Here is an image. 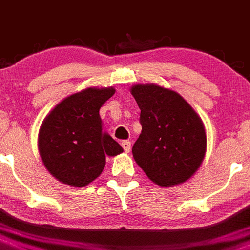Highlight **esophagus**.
Instances as JSON below:
<instances>
[{
  "mask_svg": "<svg viewBox=\"0 0 250 250\" xmlns=\"http://www.w3.org/2000/svg\"><path fill=\"white\" fill-rule=\"evenodd\" d=\"M122 146H123V149H124L125 153H130V150H131V142H128V141H123Z\"/></svg>",
  "mask_w": 250,
  "mask_h": 250,
  "instance_id": "1",
  "label": "esophagus"
}]
</instances>
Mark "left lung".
<instances>
[{
	"instance_id": "obj_1",
	"label": "left lung",
	"mask_w": 250,
	"mask_h": 250,
	"mask_svg": "<svg viewBox=\"0 0 250 250\" xmlns=\"http://www.w3.org/2000/svg\"><path fill=\"white\" fill-rule=\"evenodd\" d=\"M131 94L142 125L132 146L135 161L160 187L188 181L205 158L207 138L201 118L178 92L156 84L133 85Z\"/></svg>"
}]
</instances>
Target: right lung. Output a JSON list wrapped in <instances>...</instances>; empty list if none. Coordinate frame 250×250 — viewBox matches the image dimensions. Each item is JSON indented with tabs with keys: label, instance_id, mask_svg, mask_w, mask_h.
<instances>
[{
	"label": "right lung",
	"instance_id": "right-lung-1",
	"mask_svg": "<svg viewBox=\"0 0 250 250\" xmlns=\"http://www.w3.org/2000/svg\"><path fill=\"white\" fill-rule=\"evenodd\" d=\"M114 87H87L56 104L38 133V150L45 168L63 184L85 187L102 173L106 156L123 153L104 130L100 108Z\"/></svg>",
	"mask_w": 250,
	"mask_h": 250
}]
</instances>
